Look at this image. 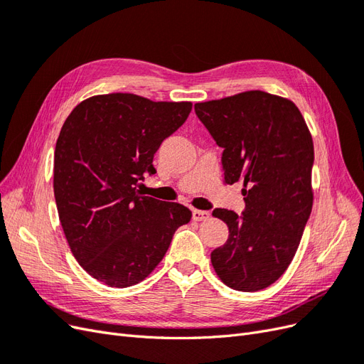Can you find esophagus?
<instances>
[{
    "mask_svg": "<svg viewBox=\"0 0 364 364\" xmlns=\"http://www.w3.org/2000/svg\"><path fill=\"white\" fill-rule=\"evenodd\" d=\"M209 218L208 211H200V209H193V220L194 222H203V220Z\"/></svg>",
    "mask_w": 364,
    "mask_h": 364,
    "instance_id": "34e87169",
    "label": "esophagus"
}]
</instances>
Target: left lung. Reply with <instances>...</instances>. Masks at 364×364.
<instances>
[{"mask_svg":"<svg viewBox=\"0 0 364 364\" xmlns=\"http://www.w3.org/2000/svg\"><path fill=\"white\" fill-rule=\"evenodd\" d=\"M223 149L226 183L243 181L241 214L215 208L228 241L211 252L218 278L238 291L269 287L287 270L313 208V139L299 109L262 91L194 105Z\"/></svg>","mask_w":364,"mask_h":364,"instance_id":"left-lung-1","label":"left lung"}]
</instances>
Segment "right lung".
I'll use <instances>...</instances> for the list:
<instances>
[{
  "label": "right lung",
  "instance_id": "obj_1",
  "mask_svg": "<svg viewBox=\"0 0 364 364\" xmlns=\"http://www.w3.org/2000/svg\"><path fill=\"white\" fill-rule=\"evenodd\" d=\"M191 112V103L134 94L87 98L65 121L54 150V199L77 262L97 281L124 289L141 282L191 220L179 203L142 196L153 156Z\"/></svg>",
  "mask_w": 364,
  "mask_h": 364
}]
</instances>
